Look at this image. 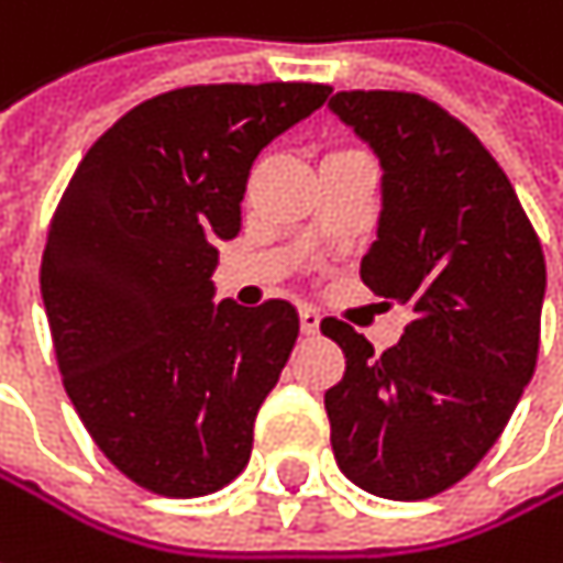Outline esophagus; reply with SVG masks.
Masks as SVG:
<instances>
[{
    "mask_svg": "<svg viewBox=\"0 0 563 563\" xmlns=\"http://www.w3.org/2000/svg\"><path fill=\"white\" fill-rule=\"evenodd\" d=\"M319 322H322V319H319V312H316L312 306H302V309H299V329H302V332L316 334L319 332Z\"/></svg>",
    "mask_w": 563,
    "mask_h": 563,
    "instance_id": "1",
    "label": "esophagus"
}]
</instances>
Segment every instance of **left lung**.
Here are the masks:
<instances>
[{
  "instance_id": "obj_1",
  "label": "left lung",
  "mask_w": 563,
  "mask_h": 563,
  "mask_svg": "<svg viewBox=\"0 0 563 563\" xmlns=\"http://www.w3.org/2000/svg\"><path fill=\"white\" fill-rule=\"evenodd\" d=\"M329 109L384 170L361 280L412 312L384 354L322 322L347 361L325 393L334 461L374 496L426 499L484 461L536 374L544 254L512 183L441 106L357 89Z\"/></svg>"
}]
</instances>
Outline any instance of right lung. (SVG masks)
I'll return each instance as SVG.
<instances>
[{
	"label": "right lung",
	"mask_w": 563,
	"mask_h": 563,
	"mask_svg": "<svg viewBox=\"0 0 563 563\" xmlns=\"http://www.w3.org/2000/svg\"><path fill=\"white\" fill-rule=\"evenodd\" d=\"M332 86H186L134 106L79 161L41 261L70 402L99 451L161 496L231 484L299 316L216 302L219 241L241 231L257 154Z\"/></svg>",
	"instance_id": "1"
}]
</instances>
